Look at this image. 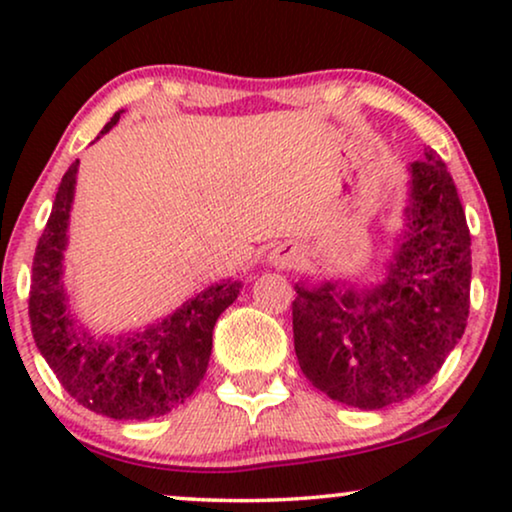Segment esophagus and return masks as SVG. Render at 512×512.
Masks as SVG:
<instances>
[{
    "label": "esophagus",
    "instance_id": "34e87169",
    "mask_svg": "<svg viewBox=\"0 0 512 512\" xmlns=\"http://www.w3.org/2000/svg\"><path fill=\"white\" fill-rule=\"evenodd\" d=\"M272 263L279 265V268H293L298 263V249L291 247V244H282L272 251Z\"/></svg>",
    "mask_w": 512,
    "mask_h": 512
}]
</instances>
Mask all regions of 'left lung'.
I'll use <instances>...</instances> for the list:
<instances>
[{
  "label": "left lung",
  "instance_id": "left-lung-1",
  "mask_svg": "<svg viewBox=\"0 0 512 512\" xmlns=\"http://www.w3.org/2000/svg\"><path fill=\"white\" fill-rule=\"evenodd\" d=\"M410 165L405 230L373 289L296 284L300 370L333 401L380 410L417 394L461 340L471 307V233L433 149Z\"/></svg>",
  "mask_w": 512,
  "mask_h": 512
}]
</instances>
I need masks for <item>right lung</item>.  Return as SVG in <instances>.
I'll list each match as a JSON object with an SVG mask.
<instances>
[{
  "label": "right lung",
  "mask_w": 512,
  "mask_h": 512,
  "mask_svg": "<svg viewBox=\"0 0 512 512\" xmlns=\"http://www.w3.org/2000/svg\"><path fill=\"white\" fill-rule=\"evenodd\" d=\"M123 111L104 125L109 132ZM100 139V137H97ZM79 160L60 181L32 263L30 324L41 356L62 387L83 408L111 419L160 417L186 401L207 373L216 319L240 293V282H221L186 300L177 312L144 331L97 340L76 326L62 284L69 209Z\"/></svg>",
  "instance_id": "1"
}]
</instances>
